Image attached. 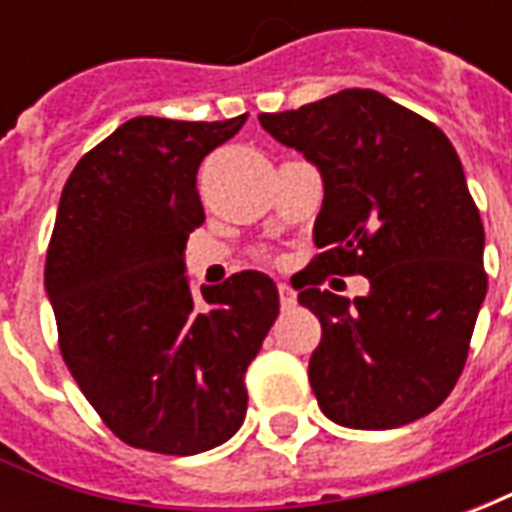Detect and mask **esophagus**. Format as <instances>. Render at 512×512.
Returning a JSON list of instances; mask_svg holds the SVG:
<instances>
[{
  "mask_svg": "<svg viewBox=\"0 0 512 512\" xmlns=\"http://www.w3.org/2000/svg\"><path fill=\"white\" fill-rule=\"evenodd\" d=\"M279 290V304H282V310H293L296 307V290L285 285V282H279L277 285Z\"/></svg>",
  "mask_w": 512,
  "mask_h": 512,
  "instance_id": "1",
  "label": "esophagus"
}]
</instances>
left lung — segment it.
<instances>
[{"instance_id":"8db88e82","label":"left lung","mask_w":512,"mask_h":512,"mask_svg":"<svg viewBox=\"0 0 512 512\" xmlns=\"http://www.w3.org/2000/svg\"><path fill=\"white\" fill-rule=\"evenodd\" d=\"M277 142L321 169V255L301 271V307L321 321L310 384L326 417L389 430L444 403L483 307L485 233L461 158L430 120L376 90L260 115ZM362 273L354 302L320 288Z\"/></svg>"}]
</instances>
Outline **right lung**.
<instances>
[{"mask_svg":"<svg viewBox=\"0 0 512 512\" xmlns=\"http://www.w3.org/2000/svg\"><path fill=\"white\" fill-rule=\"evenodd\" d=\"M244 123L134 117L62 189L46 255L62 359L106 428L139 450L197 455L230 439L246 367L279 315L260 271L202 288V301L183 274L205 222L197 169Z\"/></svg>","mask_w":512,"mask_h":512,"instance_id":"obj_1","label":"right lung"}]
</instances>
